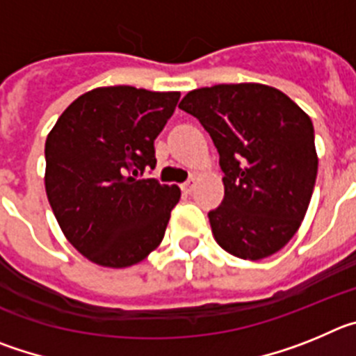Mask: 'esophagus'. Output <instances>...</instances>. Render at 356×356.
<instances>
[{"mask_svg": "<svg viewBox=\"0 0 356 356\" xmlns=\"http://www.w3.org/2000/svg\"><path fill=\"white\" fill-rule=\"evenodd\" d=\"M194 187H196V180L194 178H191V180H187L185 184H181V191L187 194H191L194 191Z\"/></svg>", "mask_w": 356, "mask_h": 356, "instance_id": "esophagus-1", "label": "esophagus"}]
</instances>
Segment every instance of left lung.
Instances as JSON below:
<instances>
[{
	"label": "left lung",
	"instance_id": "left-lung-1",
	"mask_svg": "<svg viewBox=\"0 0 356 356\" xmlns=\"http://www.w3.org/2000/svg\"><path fill=\"white\" fill-rule=\"evenodd\" d=\"M180 108L209 131L225 184L209 219L217 244L244 260L271 257L294 237L317 178L314 124L282 90L222 83L191 90Z\"/></svg>",
	"mask_w": 356,
	"mask_h": 356
}]
</instances>
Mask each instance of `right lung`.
<instances>
[{
  "mask_svg": "<svg viewBox=\"0 0 356 356\" xmlns=\"http://www.w3.org/2000/svg\"><path fill=\"white\" fill-rule=\"evenodd\" d=\"M180 92L130 85L85 92L46 139V194L62 232L97 266L128 267L162 242L176 185L144 178Z\"/></svg>",
  "mask_w": 356,
  "mask_h": 356,
  "instance_id": "obj_1",
  "label": "right lung"
}]
</instances>
